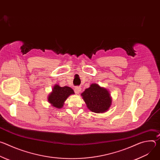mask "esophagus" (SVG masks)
Returning a JSON list of instances; mask_svg holds the SVG:
<instances>
[{
	"mask_svg": "<svg viewBox=\"0 0 160 160\" xmlns=\"http://www.w3.org/2000/svg\"><path fill=\"white\" fill-rule=\"evenodd\" d=\"M74 90H75V92L77 94H78L80 92V91H81V88L80 87H75Z\"/></svg>",
	"mask_w": 160,
	"mask_h": 160,
	"instance_id": "obj_1",
	"label": "esophagus"
}]
</instances>
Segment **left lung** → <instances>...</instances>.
Returning a JSON list of instances; mask_svg holds the SVG:
<instances>
[{"label": "left lung", "mask_w": 160, "mask_h": 160, "mask_svg": "<svg viewBox=\"0 0 160 160\" xmlns=\"http://www.w3.org/2000/svg\"><path fill=\"white\" fill-rule=\"evenodd\" d=\"M81 96L88 109L94 112H104L111 105L112 99L109 91L97 83L91 84Z\"/></svg>", "instance_id": "8db88e82"}]
</instances>
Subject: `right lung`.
<instances>
[{"mask_svg":"<svg viewBox=\"0 0 160 160\" xmlns=\"http://www.w3.org/2000/svg\"><path fill=\"white\" fill-rule=\"evenodd\" d=\"M74 93L73 90L69 87L64 86L62 87L56 84L49 95L48 101L53 107L59 109L63 106L66 99Z\"/></svg>","mask_w":160,"mask_h":160,"instance_id":"right-lung-1","label":"right lung"}]
</instances>
